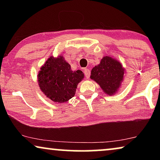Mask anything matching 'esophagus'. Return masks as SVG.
<instances>
[{
  "mask_svg": "<svg viewBox=\"0 0 160 160\" xmlns=\"http://www.w3.org/2000/svg\"><path fill=\"white\" fill-rule=\"evenodd\" d=\"M84 73L85 76H86V77H87V78H89V76H90V71H89V69L85 68V69L84 70Z\"/></svg>",
  "mask_w": 160,
  "mask_h": 160,
  "instance_id": "34e87169",
  "label": "esophagus"
}]
</instances>
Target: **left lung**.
Segmentation results:
<instances>
[{"label":"left lung","mask_w":160,"mask_h":160,"mask_svg":"<svg viewBox=\"0 0 160 160\" xmlns=\"http://www.w3.org/2000/svg\"><path fill=\"white\" fill-rule=\"evenodd\" d=\"M124 71L119 62L110 57H104L91 71L90 78L100 85L107 95H113L124 78Z\"/></svg>","instance_id":"1"}]
</instances>
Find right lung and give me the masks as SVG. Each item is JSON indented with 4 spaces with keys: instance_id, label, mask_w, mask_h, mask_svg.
Here are the masks:
<instances>
[{
    "instance_id": "obj_1",
    "label": "right lung",
    "mask_w": 160,
    "mask_h": 160,
    "mask_svg": "<svg viewBox=\"0 0 160 160\" xmlns=\"http://www.w3.org/2000/svg\"><path fill=\"white\" fill-rule=\"evenodd\" d=\"M38 77L40 89L47 98L54 102H64L75 95L84 73L80 70L72 71L63 57H51L41 68Z\"/></svg>"
}]
</instances>
